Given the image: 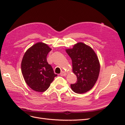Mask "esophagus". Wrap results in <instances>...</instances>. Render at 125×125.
<instances>
[{"label":"esophagus","mask_w":125,"mask_h":125,"mask_svg":"<svg viewBox=\"0 0 125 125\" xmlns=\"http://www.w3.org/2000/svg\"><path fill=\"white\" fill-rule=\"evenodd\" d=\"M67 75V73H65V71H62L61 73H60V75H61V76H62V77H63V76H65V75Z\"/></svg>","instance_id":"34e87169"}]
</instances>
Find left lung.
Here are the masks:
<instances>
[{
    "label": "left lung",
    "mask_w": 125,
    "mask_h": 125,
    "mask_svg": "<svg viewBox=\"0 0 125 125\" xmlns=\"http://www.w3.org/2000/svg\"><path fill=\"white\" fill-rule=\"evenodd\" d=\"M66 51L72 60L73 73L77 78V82L70 85L71 89L78 94L88 92L95 84L100 73L96 54L91 47L81 42Z\"/></svg>",
    "instance_id": "8db88e82"
}]
</instances>
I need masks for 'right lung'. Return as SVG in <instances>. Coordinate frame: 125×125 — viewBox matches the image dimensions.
<instances>
[{
    "label": "right lung",
    "instance_id": "obj_1",
    "mask_svg": "<svg viewBox=\"0 0 125 125\" xmlns=\"http://www.w3.org/2000/svg\"><path fill=\"white\" fill-rule=\"evenodd\" d=\"M51 50L47 44L37 43L26 51L22 60L21 71L24 80L36 92L45 91L57 76L47 62V55Z\"/></svg>",
    "mask_w": 125,
    "mask_h": 125
}]
</instances>
